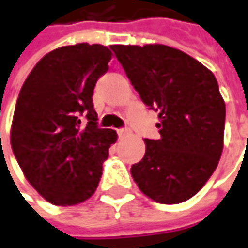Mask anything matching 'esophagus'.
<instances>
[{
  "instance_id": "34e87169",
  "label": "esophagus",
  "mask_w": 248,
  "mask_h": 248,
  "mask_svg": "<svg viewBox=\"0 0 248 248\" xmlns=\"http://www.w3.org/2000/svg\"><path fill=\"white\" fill-rule=\"evenodd\" d=\"M118 134H119V137H124V136L130 134V129H127V127H124V129H118Z\"/></svg>"
}]
</instances>
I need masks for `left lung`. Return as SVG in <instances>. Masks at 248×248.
<instances>
[{
  "mask_svg": "<svg viewBox=\"0 0 248 248\" xmlns=\"http://www.w3.org/2000/svg\"><path fill=\"white\" fill-rule=\"evenodd\" d=\"M141 100L159 114V140L130 169L144 195L162 204L191 199L214 173L224 148L225 103L214 74L166 45H112Z\"/></svg>",
  "mask_w": 248,
  "mask_h": 248,
  "instance_id": "8db88e82",
  "label": "left lung"
}]
</instances>
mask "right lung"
Returning a JSON list of instances; mask_svg holds the SVG:
<instances>
[{
	"label": "right lung",
	"instance_id": "add662e5",
	"mask_svg": "<svg viewBox=\"0 0 248 248\" xmlns=\"http://www.w3.org/2000/svg\"><path fill=\"white\" fill-rule=\"evenodd\" d=\"M111 57L112 52L98 44L57 47L23 83L11 145L27 181L52 204L74 206L89 199L116 141L115 130L97 126L92 98Z\"/></svg>",
	"mask_w": 248,
	"mask_h": 248
}]
</instances>
